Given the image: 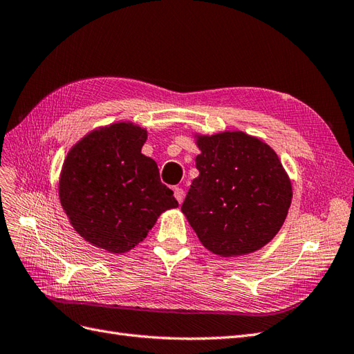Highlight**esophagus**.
Returning <instances> with one entry per match:
<instances>
[{"label": "esophagus", "mask_w": 354, "mask_h": 354, "mask_svg": "<svg viewBox=\"0 0 354 354\" xmlns=\"http://www.w3.org/2000/svg\"><path fill=\"white\" fill-rule=\"evenodd\" d=\"M174 193H175V198L178 200V203L180 205L184 201V197H185V193H184V189L183 188H179V187H176L175 189H174Z\"/></svg>", "instance_id": "obj_1"}]
</instances>
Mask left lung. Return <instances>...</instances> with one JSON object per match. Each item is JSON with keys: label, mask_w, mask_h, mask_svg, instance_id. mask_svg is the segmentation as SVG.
Masks as SVG:
<instances>
[{"label": "left lung", "mask_w": 354, "mask_h": 354, "mask_svg": "<svg viewBox=\"0 0 354 354\" xmlns=\"http://www.w3.org/2000/svg\"><path fill=\"white\" fill-rule=\"evenodd\" d=\"M198 176L180 210L212 254H252L274 239L292 201V184L276 151L240 130L194 133Z\"/></svg>", "instance_id": "obj_1"}]
</instances>
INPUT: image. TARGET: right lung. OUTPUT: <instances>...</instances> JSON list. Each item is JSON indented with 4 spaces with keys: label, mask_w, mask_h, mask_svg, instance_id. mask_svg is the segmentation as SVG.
<instances>
[{
    "label": "right lung",
    "mask_w": 354,
    "mask_h": 354,
    "mask_svg": "<svg viewBox=\"0 0 354 354\" xmlns=\"http://www.w3.org/2000/svg\"><path fill=\"white\" fill-rule=\"evenodd\" d=\"M147 138L132 121L97 127L69 149L60 170L59 200L71 225L111 254L133 249L163 212L178 207L156 161L140 153Z\"/></svg>",
    "instance_id": "add662e5"
}]
</instances>
